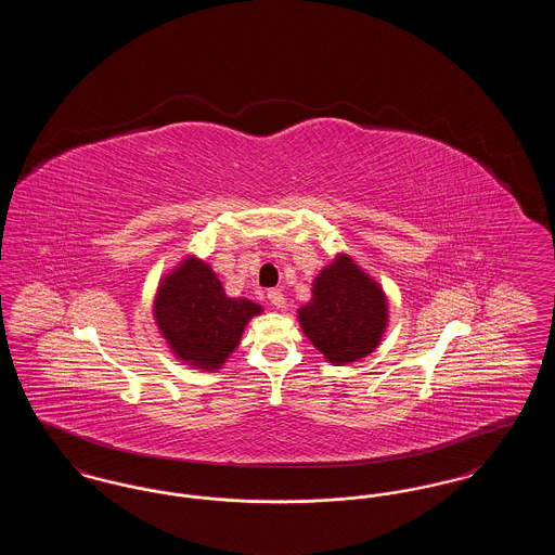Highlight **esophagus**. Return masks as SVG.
Segmentation results:
<instances>
[{
	"label": "esophagus",
	"mask_w": 555,
	"mask_h": 555,
	"mask_svg": "<svg viewBox=\"0 0 555 555\" xmlns=\"http://www.w3.org/2000/svg\"><path fill=\"white\" fill-rule=\"evenodd\" d=\"M268 299H270V304L274 306V308H285V304H287V299H285V295H283V291L281 289H270L268 293Z\"/></svg>",
	"instance_id": "obj_1"
}]
</instances>
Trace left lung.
<instances>
[{
    "instance_id": "left-lung-1",
    "label": "left lung",
    "mask_w": 555,
    "mask_h": 555,
    "mask_svg": "<svg viewBox=\"0 0 555 555\" xmlns=\"http://www.w3.org/2000/svg\"><path fill=\"white\" fill-rule=\"evenodd\" d=\"M304 335L326 362L341 366L372 353L389 322L383 287L347 254L318 272L312 299L297 310Z\"/></svg>"
}]
</instances>
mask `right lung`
Wrapping results in <instances>:
<instances>
[{
    "label": "right lung",
    "instance_id": "right-lung-1",
    "mask_svg": "<svg viewBox=\"0 0 555 555\" xmlns=\"http://www.w3.org/2000/svg\"><path fill=\"white\" fill-rule=\"evenodd\" d=\"M262 306L229 297L210 264L186 256L159 279L154 318L177 360L195 370H218L237 349L247 322Z\"/></svg>",
    "mask_w": 555,
    "mask_h": 555
}]
</instances>
